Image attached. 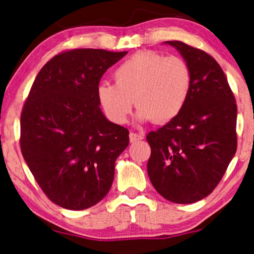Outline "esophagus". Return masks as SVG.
<instances>
[{
	"label": "esophagus",
	"mask_w": 254,
	"mask_h": 254,
	"mask_svg": "<svg viewBox=\"0 0 254 254\" xmlns=\"http://www.w3.org/2000/svg\"><path fill=\"white\" fill-rule=\"evenodd\" d=\"M129 137H130V141H131V142H136V141H139V140H142L143 139V135L131 131L129 134Z\"/></svg>",
	"instance_id": "34e87169"
}]
</instances>
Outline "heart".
<instances>
[{
	"label": "heart",
	"instance_id": "obj_1",
	"mask_svg": "<svg viewBox=\"0 0 254 254\" xmlns=\"http://www.w3.org/2000/svg\"><path fill=\"white\" fill-rule=\"evenodd\" d=\"M113 77L115 84H99L97 98L107 118L117 124L127 122L134 103L139 120L170 122L186 106L193 83L188 61L150 50L123 61Z\"/></svg>",
	"mask_w": 254,
	"mask_h": 254
}]
</instances>
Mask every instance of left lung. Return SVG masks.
I'll return each mask as SVG.
<instances>
[{
	"instance_id": "8db88e82",
	"label": "left lung",
	"mask_w": 254,
	"mask_h": 254,
	"mask_svg": "<svg viewBox=\"0 0 254 254\" xmlns=\"http://www.w3.org/2000/svg\"><path fill=\"white\" fill-rule=\"evenodd\" d=\"M167 43L188 61L193 83L182 112L146 136L147 173L163 198L191 204L216 188L236 153L237 106L212 56L178 40Z\"/></svg>"
}]
</instances>
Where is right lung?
<instances>
[{
	"label": "right lung",
	"mask_w": 254,
	"mask_h": 254,
	"mask_svg": "<svg viewBox=\"0 0 254 254\" xmlns=\"http://www.w3.org/2000/svg\"><path fill=\"white\" fill-rule=\"evenodd\" d=\"M127 51L72 49L54 56L32 84L20 114V151L45 195L83 210L111 189L129 130L107 120L97 88Z\"/></svg>",
	"instance_id": "1"
}]
</instances>
